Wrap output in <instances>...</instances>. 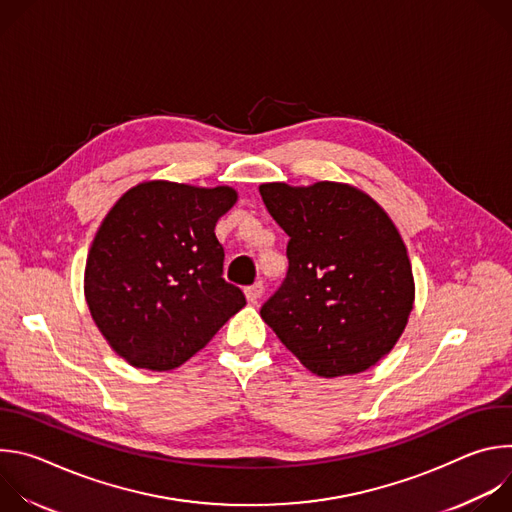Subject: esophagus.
<instances>
[{
	"label": "esophagus",
	"instance_id": "1",
	"mask_svg": "<svg viewBox=\"0 0 512 512\" xmlns=\"http://www.w3.org/2000/svg\"><path fill=\"white\" fill-rule=\"evenodd\" d=\"M245 296H247V300H249L251 304H257V302L261 300V296H263V285H261V283L249 285V287L245 289Z\"/></svg>",
	"mask_w": 512,
	"mask_h": 512
}]
</instances>
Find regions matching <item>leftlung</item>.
Wrapping results in <instances>:
<instances>
[{
    "label": "left lung",
    "mask_w": 512,
    "mask_h": 512,
    "mask_svg": "<svg viewBox=\"0 0 512 512\" xmlns=\"http://www.w3.org/2000/svg\"><path fill=\"white\" fill-rule=\"evenodd\" d=\"M259 192L289 235L287 277L263 304V322L318 377L375 367L415 302L411 261L391 216L342 182H269Z\"/></svg>",
    "instance_id": "obj_1"
}]
</instances>
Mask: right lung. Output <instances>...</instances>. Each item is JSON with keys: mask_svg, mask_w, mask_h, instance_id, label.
Returning a JSON list of instances; mask_svg holds the SVG:
<instances>
[{"mask_svg": "<svg viewBox=\"0 0 512 512\" xmlns=\"http://www.w3.org/2000/svg\"><path fill=\"white\" fill-rule=\"evenodd\" d=\"M239 194L148 180L107 212L85 265V300L99 332L135 369L172 371L247 302L223 279L214 227Z\"/></svg>", "mask_w": 512, "mask_h": 512, "instance_id": "right-lung-1", "label": "right lung"}]
</instances>
